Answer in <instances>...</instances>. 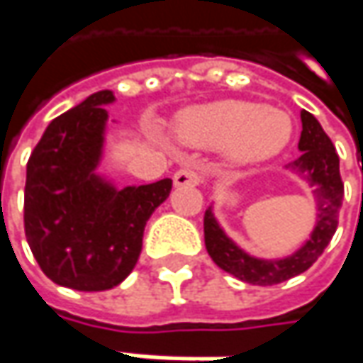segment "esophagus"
<instances>
[{"label":"esophagus","mask_w":363,"mask_h":363,"mask_svg":"<svg viewBox=\"0 0 363 363\" xmlns=\"http://www.w3.org/2000/svg\"><path fill=\"white\" fill-rule=\"evenodd\" d=\"M203 182V177L196 169H181L174 172V184L177 186H196Z\"/></svg>","instance_id":"1"}]
</instances>
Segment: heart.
Instances as JSON below:
<instances>
[{"label":"heart","instance_id":"b5f03b06","mask_svg":"<svg viewBox=\"0 0 363 363\" xmlns=\"http://www.w3.org/2000/svg\"><path fill=\"white\" fill-rule=\"evenodd\" d=\"M184 144L223 146L235 162H259L279 155L294 136L287 112L243 100H217L184 110L177 120Z\"/></svg>","mask_w":363,"mask_h":363}]
</instances>
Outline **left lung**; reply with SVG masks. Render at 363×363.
<instances>
[{
    "instance_id": "8db88e82",
    "label": "left lung",
    "mask_w": 363,
    "mask_h": 363,
    "mask_svg": "<svg viewBox=\"0 0 363 363\" xmlns=\"http://www.w3.org/2000/svg\"><path fill=\"white\" fill-rule=\"evenodd\" d=\"M301 155L287 169L294 170L301 179L313 186V196L318 203V223L306 245L285 259H257L245 253L233 243L219 227L213 211L205 213V245L211 259L223 271L235 275L237 279L251 285H277L311 267L318 257L330 245L333 233L337 229L340 206L344 201V182L340 177V157L333 148L330 136L323 132L321 124L313 114L301 110Z\"/></svg>"
}]
</instances>
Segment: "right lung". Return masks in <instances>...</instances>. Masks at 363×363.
I'll return each instance as SVG.
<instances>
[{
    "label": "right lung",
    "instance_id": "add662e5",
    "mask_svg": "<svg viewBox=\"0 0 363 363\" xmlns=\"http://www.w3.org/2000/svg\"><path fill=\"white\" fill-rule=\"evenodd\" d=\"M112 102L102 90L52 120L28 160V245L45 277L78 291H106L130 275L146 220L172 189L162 179L118 191L96 174L108 120L102 106Z\"/></svg>",
    "mask_w": 363,
    "mask_h": 363
}]
</instances>
